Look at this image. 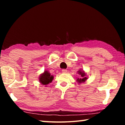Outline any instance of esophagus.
Masks as SVG:
<instances>
[{
  "label": "esophagus",
  "instance_id": "34e87169",
  "mask_svg": "<svg viewBox=\"0 0 125 125\" xmlns=\"http://www.w3.org/2000/svg\"><path fill=\"white\" fill-rule=\"evenodd\" d=\"M62 72L64 73H67V69H62Z\"/></svg>",
  "mask_w": 125,
  "mask_h": 125
}]
</instances>
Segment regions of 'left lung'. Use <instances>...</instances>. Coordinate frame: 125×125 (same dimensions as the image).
<instances>
[{"label": "left lung", "mask_w": 125, "mask_h": 125, "mask_svg": "<svg viewBox=\"0 0 125 125\" xmlns=\"http://www.w3.org/2000/svg\"><path fill=\"white\" fill-rule=\"evenodd\" d=\"M79 73V74L81 75V78H80V79H77V81L78 82H79V83H81L82 82H84L85 81V80H86V77H85V74L84 73V72H83L82 71H79V72H78Z\"/></svg>", "instance_id": "obj_1"}]
</instances>
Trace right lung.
I'll return each instance as SVG.
<instances>
[{
  "mask_svg": "<svg viewBox=\"0 0 125 125\" xmlns=\"http://www.w3.org/2000/svg\"><path fill=\"white\" fill-rule=\"evenodd\" d=\"M53 77L51 75L50 73H48L47 71H45L44 73L40 76V82L42 85H47L51 82H52Z\"/></svg>",
  "mask_w": 125,
  "mask_h": 125,
  "instance_id": "obj_1",
  "label": "right lung"
}]
</instances>
